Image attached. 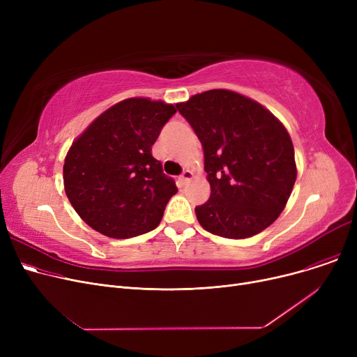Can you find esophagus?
<instances>
[{
	"instance_id": "obj_1",
	"label": "esophagus",
	"mask_w": 357,
	"mask_h": 357,
	"mask_svg": "<svg viewBox=\"0 0 357 357\" xmlns=\"http://www.w3.org/2000/svg\"><path fill=\"white\" fill-rule=\"evenodd\" d=\"M192 178H194V174L191 171H183V174L178 178V182L181 185H185V183H188Z\"/></svg>"
}]
</instances>
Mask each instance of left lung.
<instances>
[{
    "instance_id": "8db88e82",
    "label": "left lung",
    "mask_w": 357,
    "mask_h": 357,
    "mask_svg": "<svg viewBox=\"0 0 357 357\" xmlns=\"http://www.w3.org/2000/svg\"><path fill=\"white\" fill-rule=\"evenodd\" d=\"M204 149L211 186L195 208L204 230L248 238L284 211L296 179L289 133L269 109L229 89H211L176 104Z\"/></svg>"
}]
</instances>
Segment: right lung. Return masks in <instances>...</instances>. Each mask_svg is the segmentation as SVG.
Wrapping results in <instances>:
<instances>
[{
  "instance_id": "obj_1",
  "label": "right lung",
  "mask_w": 357,
  "mask_h": 357,
  "mask_svg": "<svg viewBox=\"0 0 357 357\" xmlns=\"http://www.w3.org/2000/svg\"><path fill=\"white\" fill-rule=\"evenodd\" d=\"M176 107L128 98L93 120L65 158L69 202L89 227L112 238L144 234L159 226L178 188L152 156V146Z\"/></svg>"
}]
</instances>
